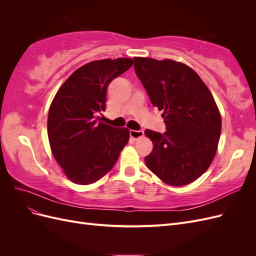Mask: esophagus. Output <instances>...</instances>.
Here are the masks:
<instances>
[{"label": "esophagus", "instance_id": "1", "mask_svg": "<svg viewBox=\"0 0 256 256\" xmlns=\"http://www.w3.org/2000/svg\"><path fill=\"white\" fill-rule=\"evenodd\" d=\"M129 134H130L131 138H134V140H136V138L144 136V131L143 130H130Z\"/></svg>", "mask_w": 256, "mask_h": 256}]
</instances>
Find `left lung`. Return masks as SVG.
<instances>
[{"label": "left lung", "instance_id": "1", "mask_svg": "<svg viewBox=\"0 0 256 256\" xmlns=\"http://www.w3.org/2000/svg\"><path fill=\"white\" fill-rule=\"evenodd\" d=\"M134 70L164 111L166 131L145 130L154 148L145 164L162 182L184 186L212 164L221 134V115L210 90L189 66L172 60L134 58Z\"/></svg>", "mask_w": 256, "mask_h": 256}]
</instances>
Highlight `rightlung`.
Listing matches in <instances>:
<instances>
[{
	"instance_id": "right-lung-1",
	"label": "right lung",
	"mask_w": 256,
	"mask_h": 256,
	"mask_svg": "<svg viewBox=\"0 0 256 256\" xmlns=\"http://www.w3.org/2000/svg\"><path fill=\"white\" fill-rule=\"evenodd\" d=\"M131 58L100 60L76 69L58 90L48 114L51 150L68 180L90 184L104 177L129 141L127 128L98 122L106 90L132 66Z\"/></svg>"
}]
</instances>
